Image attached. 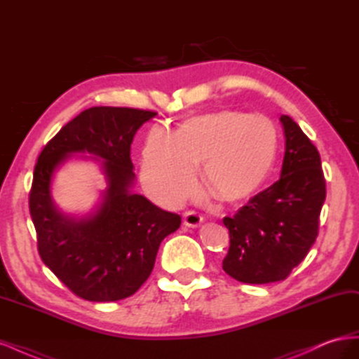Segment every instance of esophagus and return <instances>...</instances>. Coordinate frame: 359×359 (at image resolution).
<instances>
[{
  "mask_svg": "<svg viewBox=\"0 0 359 359\" xmlns=\"http://www.w3.org/2000/svg\"><path fill=\"white\" fill-rule=\"evenodd\" d=\"M203 223V217L196 211H187L184 212V224L189 227H198Z\"/></svg>",
  "mask_w": 359,
  "mask_h": 359,
  "instance_id": "34e87169",
  "label": "esophagus"
}]
</instances>
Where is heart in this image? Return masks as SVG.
<instances>
[{
    "label": "heart",
    "instance_id": "1",
    "mask_svg": "<svg viewBox=\"0 0 359 359\" xmlns=\"http://www.w3.org/2000/svg\"><path fill=\"white\" fill-rule=\"evenodd\" d=\"M278 132L269 118L219 111L189 118L175 135L151 130L142 156L148 191L166 205L186 199L194 186L196 165L202 181L224 202L247 199L273 169Z\"/></svg>",
    "mask_w": 359,
    "mask_h": 359
}]
</instances>
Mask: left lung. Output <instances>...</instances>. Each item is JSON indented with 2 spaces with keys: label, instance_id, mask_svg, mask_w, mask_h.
Returning <instances> with one entry per match:
<instances>
[{
  "label": "left lung",
  "instance_id": "obj_1",
  "mask_svg": "<svg viewBox=\"0 0 359 359\" xmlns=\"http://www.w3.org/2000/svg\"><path fill=\"white\" fill-rule=\"evenodd\" d=\"M286 151L280 180L233 217H224L231 245L223 269L250 285L285 280L316 241L327 196L319 151L287 115H281Z\"/></svg>",
  "mask_w": 359,
  "mask_h": 359
}]
</instances>
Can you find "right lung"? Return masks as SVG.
<instances>
[{"label":"right lung","mask_w":359,"mask_h":359,"mask_svg":"<svg viewBox=\"0 0 359 359\" xmlns=\"http://www.w3.org/2000/svg\"><path fill=\"white\" fill-rule=\"evenodd\" d=\"M156 115L133 107H90L64 126L39 156L29 191L39 255L74 295L86 301L133 295L153 271L161 241L181 224L178 214L132 191L130 145L140 126ZM76 152L103 158L108 181L102 202L82 219L62 215L50 194L53 173Z\"/></svg>","instance_id":"right-lung-1"}]
</instances>
